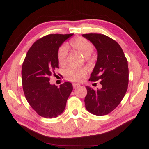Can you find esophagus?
Masks as SVG:
<instances>
[{
  "label": "esophagus",
  "mask_w": 149,
  "mask_h": 149,
  "mask_svg": "<svg viewBox=\"0 0 149 149\" xmlns=\"http://www.w3.org/2000/svg\"><path fill=\"white\" fill-rule=\"evenodd\" d=\"M80 87V85L79 84H73V88L74 89H77L78 88V87Z\"/></svg>",
  "instance_id": "1"
}]
</instances>
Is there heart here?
Returning a JSON list of instances; mask_svg holds the SVG:
<instances>
[{"instance_id":"b5f03b06","label":"heart","mask_w":149,"mask_h":149,"mask_svg":"<svg viewBox=\"0 0 149 149\" xmlns=\"http://www.w3.org/2000/svg\"><path fill=\"white\" fill-rule=\"evenodd\" d=\"M70 43L74 49L78 51L81 54L86 57L87 60H90L89 56L94 50V47L89 40L83 37H77L71 40ZM67 55H68V48L64 45L59 48L58 52V60L59 64L62 66L66 64ZM85 74H86V70L85 68H77L74 66H68L64 70L65 78L67 80L74 81V82L82 81Z\"/></svg>"}]
</instances>
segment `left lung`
I'll use <instances>...</instances> for the list:
<instances>
[{
    "instance_id": "left-lung-1",
    "label": "left lung",
    "mask_w": 149,
    "mask_h": 149,
    "mask_svg": "<svg viewBox=\"0 0 149 149\" xmlns=\"http://www.w3.org/2000/svg\"><path fill=\"white\" fill-rule=\"evenodd\" d=\"M97 51V59L89 81H100L101 89L86 86L85 108L89 113L102 116L111 113L125 96L129 82L127 60L119 44L102 34H85Z\"/></svg>"
}]
</instances>
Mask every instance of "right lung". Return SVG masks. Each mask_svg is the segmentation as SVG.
<instances>
[{
    "label": "right lung",
    "instance_id": "obj_1",
    "mask_svg": "<svg viewBox=\"0 0 149 149\" xmlns=\"http://www.w3.org/2000/svg\"><path fill=\"white\" fill-rule=\"evenodd\" d=\"M73 34H52L34 42L22 64V87L26 100L38 115L57 117L64 111L72 91V85L65 82L60 87L49 83L50 76L59 68L58 52Z\"/></svg>",
    "mask_w": 149,
    "mask_h": 149
}]
</instances>
